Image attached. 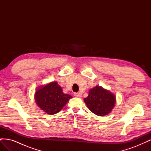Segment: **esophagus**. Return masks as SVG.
<instances>
[{
  "mask_svg": "<svg viewBox=\"0 0 151 151\" xmlns=\"http://www.w3.org/2000/svg\"><path fill=\"white\" fill-rule=\"evenodd\" d=\"M74 96L76 97L81 98L82 96V94L81 93H74Z\"/></svg>",
  "mask_w": 151,
  "mask_h": 151,
  "instance_id": "esophagus-1",
  "label": "esophagus"
}]
</instances>
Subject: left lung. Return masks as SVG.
I'll return each instance as SVG.
<instances>
[{
	"label": "left lung",
	"instance_id": "1",
	"mask_svg": "<svg viewBox=\"0 0 151 151\" xmlns=\"http://www.w3.org/2000/svg\"><path fill=\"white\" fill-rule=\"evenodd\" d=\"M91 111L98 116H104L110 113L116 103L115 95L100 86L91 89L89 95L84 99Z\"/></svg>",
	"mask_w": 151,
	"mask_h": 151
}]
</instances>
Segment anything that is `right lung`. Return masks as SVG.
<instances>
[{
	"label": "right lung",
	"mask_w": 151,
	"mask_h": 151,
	"mask_svg": "<svg viewBox=\"0 0 151 151\" xmlns=\"http://www.w3.org/2000/svg\"><path fill=\"white\" fill-rule=\"evenodd\" d=\"M72 98L70 95L63 93L62 87L56 81L41 85L35 93L36 104L48 115L58 113Z\"/></svg>",
	"instance_id": "right-lung-1"
}]
</instances>
